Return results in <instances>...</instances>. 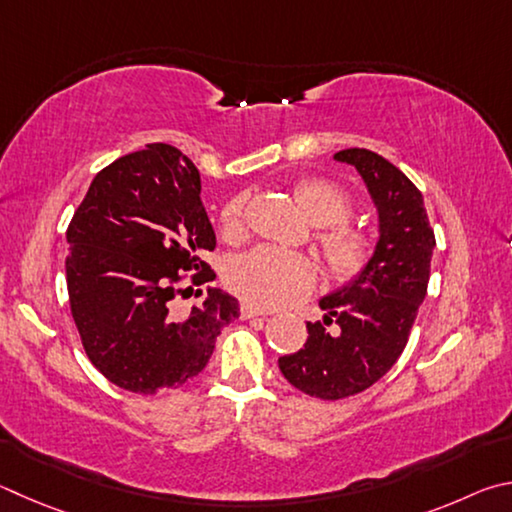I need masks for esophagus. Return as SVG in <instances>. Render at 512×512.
I'll return each mask as SVG.
<instances>
[{"label": "esophagus", "instance_id": "esophagus-1", "mask_svg": "<svg viewBox=\"0 0 512 512\" xmlns=\"http://www.w3.org/2000/svg\"><path fill=\"white\" fill-rule=\"evenodd\" d=\"M265 315H267L265 310L256 308V306H249V303H245V306L240 308V317H242V319H251V317H265Z\"/></svg>", "mask_w": 512, "mask_h": 512}]
</instances>
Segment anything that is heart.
I'll list each match as a JSON object with an SVG mask.
<instances>
[{
    "mask_svg": "<svg viewBox=\"0 0 512 512\" xmlns=\"http://www.w3.org/2000/svg\"><path fill=\"white\" fill-rule=\"evenodd\" d=\"M303 213L317 227H330L321 233V247L328 258L330 270L342 279H353L360 274L371 258V245L362 233L344 224L353 213V202L342 186L328 179H306L294 188ZM222 229L238 233L245 220V197L238 195L224 204ZM317 283V267L301 251L279 247H256L238 256L231 263L229 285L231 290L249 303L261 308H279L301 299Z\"/></svg>",
    "mask_w": 512,
    "mask_h": 512,
    "instance_id": "b5f03b06",
    "label": "heart"
}]
</instances>
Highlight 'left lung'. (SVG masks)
I'll return each instance as SVG.
<instances>
[{
	"instance_id": "1",
	"label": "left lung",
	"mask_w": 512,
	"mask_h": 512,
	"mask_svg": "<svg viewBox=\"0 0 512 512\" xmlns=\"http://www.w3.org/2000/svg\"><path fill=\"white\" fill-rule=\"evenodd\" d=\"M333 159L360 173L378 213V242L360 274L319 299L326 315L308 321L303 348L279 357L283 378L321 400L355 396L398 362L425 301L436 247L423 193L402 170L366 148L339 150ZM333 320L338 330L330 334Z\"/></svg>"
}]
</instances>
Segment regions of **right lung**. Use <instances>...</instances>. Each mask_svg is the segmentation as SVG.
I'll return each instance as SVG.
<instances>
[{"label": "right lung", "mask_w": 512, "mask_h": 512, "mask_svg": "<svg viewBox=\"0 0 512 512\" xmlns=\"http://www.w3.org/2000/svg\"><path fill=\"white\" fill-rule=\"evenodd\" d=\"M67 245L69 306L85 353L125 391L155 396L193 380L240 315L222 290L186 315L173 310L179 274L197 272L193 283L209 274L202 254L213 251L215 231L200 173L168 143H148L94 177Z\"/></svg>", "instance_id": "right-lung-1"}]
</instances>
